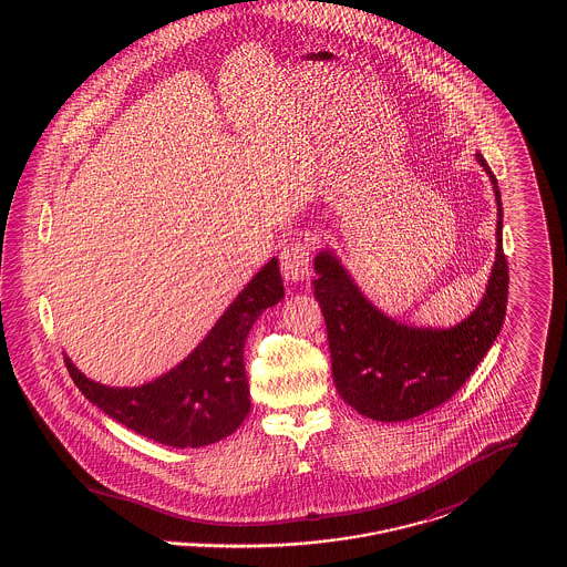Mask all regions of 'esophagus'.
Wrapping results in <instances>:
<instances>
[{
	"label": "esophagus",
	"instance_id": "esophagus-1",
	"mask_svg": "<svg viewBox=\"0 0 567 567\" xmlns=\"http://www.w3.org/2000/svg\"><path fill=\"white\" fill-rule=\"evenodd\" d=\"M280 270L287 282H303L310 278V246L301 240L287 244L280 252Z\"/></svg>",
	"mask_w": 567,
	"mask_h": 567
}]
</instances>
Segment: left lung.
Segmentation results:
<instances>
[{
    "label": "left lung",
    "instance_id": "obj_1",
    "mask_svg": "<svg viewBox=\"0 0 567 567\" xmlns=\"http://www.w3.org/2000/svg\"><path fill=\"white\" fill-rule=\"evenodd\" d=\"M497 202L495 261L476 310L453 327L400 323L361 293L333 250L315 257V297L321 306L338 393L359 414L398 423L444 404L483 361L502 331L508 301V264L502 246V195L485 157Z\"/></svg>",
    "mask_w": 567,
    "mask_h": 567
}]
</instances>
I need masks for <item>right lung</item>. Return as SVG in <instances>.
Masks as SVG:
<instances>
[{
  "mask_svg": "<svg viewBox=\"0 0 567 567\" xmlns=\"http://www.w3.org/2000/svg\"><path fill=\"white\" fill-rule=\"evenodd\" d=\"M282 297L278 259L271 257L178 365L137 386L95 382L68 354L65 365L82 395L127 430L174 449L208 446L236 432L250 410L246 336Z\"/></svg>",
  "mask_w": 567,
  "mask_h": 567,
  "instance_id": "1",
  "label": "right lung"
}]
</instances>
